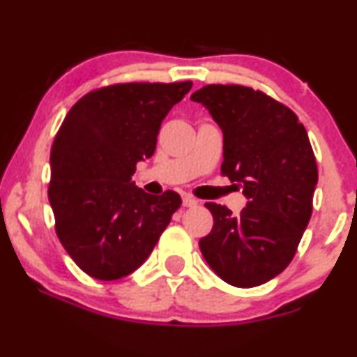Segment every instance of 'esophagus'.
I'll list each match as a JSON object with an SVG mask.
<instances>
[{
	"label": "esophagus",
	"mask_w": 357,
	"mask_h": 357,
	"mask_svg": "<svg viewBox=\"0 0 357 357\" xmlns=\"http://www.w3.org/2000/svg\"><path fill=\"white\" fill-rule=\"evenodd\" d=\"M183 206H186V208H195V206H197V201L191 196H184L183 197Z\"/></svg>",
	"instance_id": "1"
}]
</instances>
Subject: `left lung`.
I'll return each instance as SVG.
<instances>
[{"mask_svg": "<svg viewBox=\"0 0 357 357\" xmlns=\"http://www.w3.org/2000/svg\"><path fill=\"white\" fill-rule=\"evenodd\" d=\"M191 101L221 128V171L248 199L238 216L206 203L214 226L201 252L227 284H264L287 268L311 220L317 166L307 132L289 108L246 86L209 84Z\"/></svg>", "mask_w": 357, "mask_h": 357, "instance_id": "1", "label": "left lung"}]
</instances>
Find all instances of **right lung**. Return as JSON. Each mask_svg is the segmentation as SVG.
I'll list each match as a JSON object with an SVG mask.
<instances>
[{
  "mask_svg": "<svg viewBox=\"0 0 357 357\" xmlns=\"http://www.w3.org/2000/svg\"><path fill=\"white\" fill-rule=\"evenodd\" d=\"M192 83H128L88 93L66 114L51 148L50 203L71 259L101 281L121 279L148 259L178 192L136 188V165L151 158L160 126Z\"/></svg>",
  "mask_w": 357,
  "mask_h": 357,
  "instance_id": "1",
  "label": "right lung"
}]
</instances>
